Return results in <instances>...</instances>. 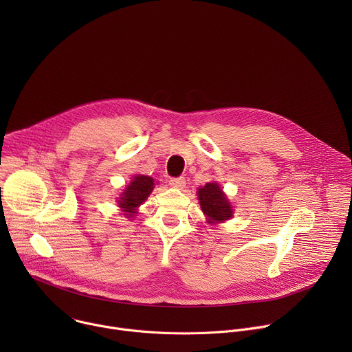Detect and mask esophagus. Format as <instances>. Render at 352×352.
Masks as SVG:
<instances>
[{
    "instance_id": "esophagus-1",
    "label": "esophagus",
    "mask_w": 352,
    "mask_h": 352,
    "mask_svg": "<svg viewBox=\"0 0 352 352\" xmlns=\"http://www.w3.org/2000/svg\"><path fill=\"white\" fill-rule=\"evenodd\" d=\"M185 178L184 177H178V178H171L170 179V185L173 186V188H184L185 186Z\"/></svg>"
}]
</instances>
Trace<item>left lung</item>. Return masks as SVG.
<instances>
[{"label": "left lung", "mask_w": 352, "mask_h": 352, "mask_svg": "<svg viewBox=\"0 0 352 352\" xmlns=\"http://www.w3.org/2000/svg\"><path fill=\"white\" fill-rule=\"evenodd\" d=\"M197 197L200 208L209 217V223L224 221L232 216L231 205L217 184L212 182L206 184L204 188H199Z\"/></svg>", "instance_id": "left-lung-1"}]
</instances>
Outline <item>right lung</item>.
I'll use <instances>...</instances> for the list:
<instances>
[{
	"label": "right lung",
	"instance_id": "add662e5",
	"mask_svg": "<svg viewBox=\"0 0 352 352\" xmlns=\"http://www.w3.org/2000/svg\"><path fill=\"white\" fill-rule=\"evenodd\" d=\"M153 185V178L147 175H136L122 193V197L120 199V208H122L124 212L129 214L135 213V209L142 205L150 192H152Z\"/></svg>",
	"mask_w": 352,
	"mask_h": 352
}]
</instances>
